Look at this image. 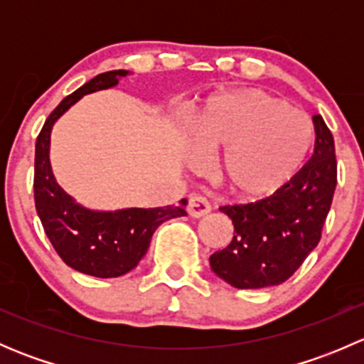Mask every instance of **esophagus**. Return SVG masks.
Returning a JSON list of instances; mask_svg holds the SVG:
<instances>
[{
	"mask_svg": "<svg viewBox=\"0 0 364 364\" xmlns=\"http://www.w3.org/2000/svg\"><path fill=\"white\" fill-rule=\"evenodd\" d=\"M188 215L192 218H203L211 211V204L208 203V199L203 196H190L188 199V208H186Z\"/></svg>",
	"mask_w": 364,
	"mask_h": 364,
	"instance_id": "1",
	"label": "esophagus"
}]
</instances>
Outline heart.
<instances>
[{
    "label": "heart",
    "mask_w": 364,
    "mask_h": 364,
    "mask_svg": "<svg viewBox=\"0 0 364 364\" xmlns=\"http://www.w3.org/2000/svg\"><path fill=\"white\" fill-rule=\"evenodd\" d=\"M199 156L218 155L215 179L229 196L257 200L284 186L303 167L314 141L310 119L262 90L209 98L190 121Z\"/></svg>",
    "instance_id": "b5f03b06"
}]
</instances>
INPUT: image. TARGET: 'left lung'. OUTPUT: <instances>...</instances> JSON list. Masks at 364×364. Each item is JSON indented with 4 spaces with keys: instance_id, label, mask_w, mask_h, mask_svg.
<instances>
[{
    "instance_id": "1",
    "label": "left lung",
    "mask_w": 364,
    "mask_h": 364,
    "mask_svg": "<svg viewBox=\"0 0 364 364\" xmlns=\"http://www.w3.org/2000/svg\"><path fill=\"white\" fill-rule=\"evenodd\" d=\"M311 159L273 196L223 205L234 225L229 247L209 257L213 273L236 289L284 284L321 241L336 188L335 141L321 114L311 117Z\"/></svg>"
}]
</instances>
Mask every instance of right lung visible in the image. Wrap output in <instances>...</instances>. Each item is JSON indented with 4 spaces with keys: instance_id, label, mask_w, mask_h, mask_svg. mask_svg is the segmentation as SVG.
Masks as SVG:
<instances>
[{
    "instance_id": "right-lung-1",
    "label": "right lung",
    "mask_w": 364,
    "mask_h": 364,
    "mask_svg": "<svg viewBox=\"0 0 364 364\" xmlns=\"http://www.w3.org/2000/svg\"><path fill=\"white\" fill-rule=\"evenodd\" d=\"M128 70H111L93 77L50 112L35 146V205L43 230L63 262L79 273L116 278L134 269L148 252L155 230L171 218L185 216L188 200L164 208L91 209L77 203L56 181L50 165V132L56 121L84 95L119 84Z\"/></svg>"
}]
</instances>
